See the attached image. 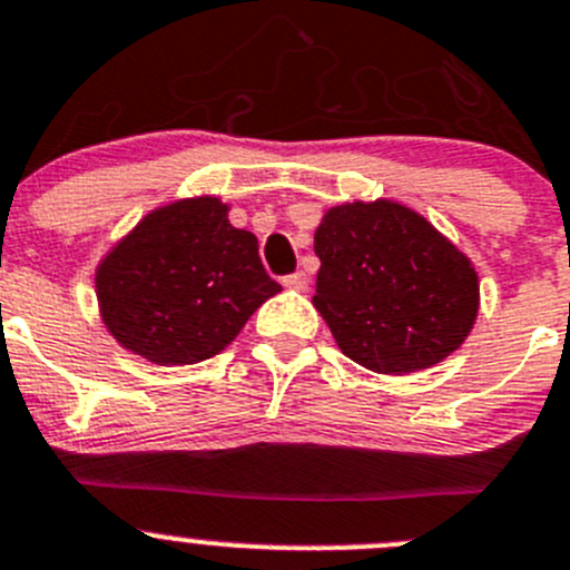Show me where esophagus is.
<instances>
[{
    "mask_svg": "<svg viewBox=\"0 0 570 570\" xmlns=\"http://www.w3.org/2000/svg\"><path fill=\"white\" fill-rule=\"evenodd\" d=\"M282 285H285V288H291V291H307V274L296 271V274L285 276V279H282Z\"/></svg>",
    "mask_w": 570,
    "mask_h": 570,
    "instance_id": "esophagus-1",
    "label": "esophagus"
}]
</instances>
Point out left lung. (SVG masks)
Segmentation results:
<instances>
[{
  "instance_id": "1",
  "label": "left lung",
  "mask_w": 570,
  "mask_h": 570,
  "mask_svg": "<svg viewBox=\"0 0 570 570\" xmlns=\"http://www.w3.org/2000/svg\"><path fill=\"white\" fill-rule=\"evenodd\" d=\"M313 305L335 344L381 375L431 370L479 316V274L431 220L397 200L327 209L313 237Z\"/></svg>"
}]
</instances>
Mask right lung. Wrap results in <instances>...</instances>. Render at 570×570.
Returning a JSON list of instances; mask_svg holds the SVG:
<instances>
[{
    "label": "right lung",
    "instance_id": "add662e5",
    "mask_svg": "<svg viewBox=\"0 0 570 570\" xmlns=\"http://www.w3.org/2000/svg\"><path fill=\"white\" fill-rule=\"evenodd\" d=\"M102 324L134 355L184 366L218 355L252 313L279 294L257 237L229 224L215 195L145 215L95 271Z\"/></svg>",
    "mask_w": 570,
    "mask_h": 570
}]
</instances>
